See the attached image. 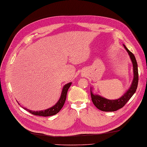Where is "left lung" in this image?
Returning <instances> with one entry per match:
<instances>
[{"instance_id": "left-lung-1", "label": "left lung", "mask_w": 147, "mask_h": 147, "mask_svg": "<svg viewBox=\"0 0 147 147\" xmlns=\"http://www.w3.org/2000/svg\"><path fill=\"white\" fill-rule=\"evenodd\" d=\"M124 48L129 53L131 62L133 64L134 69V79L131 82L130 88L124 94L120 97L119 99L115 100H109L103 97H101L98 94H94L91 89V99L94 106L98 109L104 112H114L117 111L119 109H121L125 106V104L129 100L137 88L138 82V66L134 54L130 51L127 47L123 45Z\"/></svg>"}]
</instances>
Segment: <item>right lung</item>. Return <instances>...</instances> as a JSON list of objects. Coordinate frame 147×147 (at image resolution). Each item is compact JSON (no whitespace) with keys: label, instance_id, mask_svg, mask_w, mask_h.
<instances>
[{"label":"right lung","instance_id":"add662e5","mask_svg":"<svg viewBox=\"0 0 147 147\" xmlns=\"http://www.w3.org/2000/svg\"><path fill=\"white\" fill-rule=\"evenodd\" d=\"M71 85V82L66 84L64 86V87L62 90V92L61 94V97L54 106H53L50 108L48 109L44 110V111H33L28 110L27 109L24 107V109L27 111L28 112L31 113V114L35 115H39V116H43V117H48V116H51L57 114L59 112V111L61 109L63 106L65 104V102L66 99V95L67 92V90L69 88Z\"/></svg>","mask_w":147,"mask_h":147}]
</instances>
